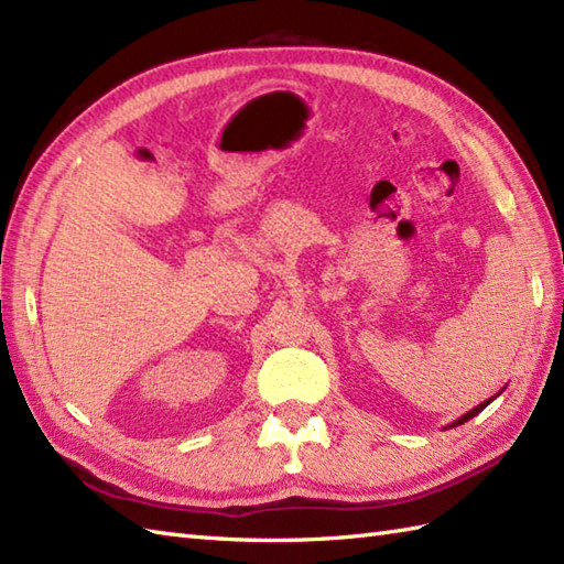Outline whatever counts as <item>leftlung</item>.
<instances>
[{
	"label": "left lung",
	"instance_id": "1",
	"mask_svg": "<svg viewBox=\"0 0 564 564\" xmlns=\"http://www.w3.org/2000/svg\"><path fill=\"white\" fill-rule=\"evenodd\" d=\"M501 390H505V388H501ZM499 398V392L495 394V398H489V400H485V402H480V404H477L475 406V410H470V412H467V414H463V416H458V419H455V422H451L446 429H453V426H460V424H465V422H470V419L473 416H477V414H480L482 410H485V406L489 404V402H492V400H497Z\"/></svg>",
	"mask_w": 564,
	"mask_h": 564
}]
</instances>
